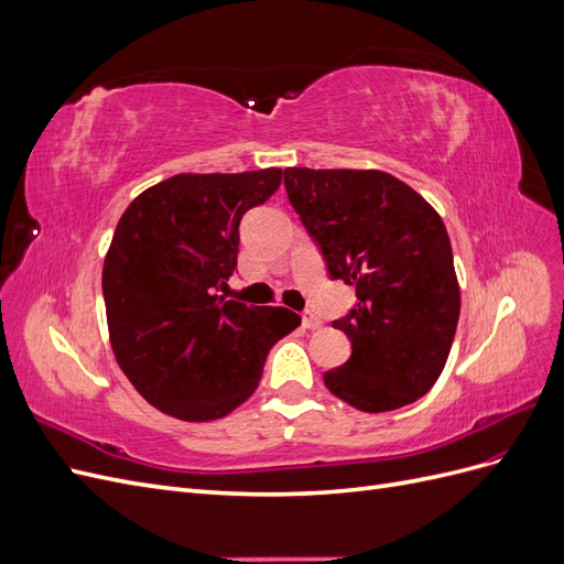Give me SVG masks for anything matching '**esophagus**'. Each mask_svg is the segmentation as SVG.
<instances>
[{
	"mask_svg": "<svg viewBox=\"0 0 564 564\" xmlns=\"http://www.w3.org/2000/svg\"><path fill=\"white\" fill-rule=\"evenodd\" d=\"M303 327L305 329H319L322 319L315 313H303Z\"/></svg>",
	"mask_w": 564,
	"mask_h": 564,
	"instance_id": "1",
	"label": "esophagus"
}]
</instances>
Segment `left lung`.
Wrapping results in <instances>:
<instances>
[{"instance_id":"obj_1","label":"left lung","mask_w":564,"mask_h":564,"mask_svg":"<svg viewBox=\"0 0 564 564\" xmlns=\"http://www.w3.org/2000/svg\"><path fill=\"white\" fill-rule=\"evenodd\" d=\"M284 185L332 280L357 296L350 315L334 322L352 355L324 371V386L369 414L416 402L447 365L460 313L440 214L379 169L289 166Z\"/></svg>"}]
</instances>
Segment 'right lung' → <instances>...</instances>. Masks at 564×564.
<instances>
[{
	"label": "right lung",
	"mask_w": 564,
	"mask_h": 564,
	"mask_svg": "<svg viewBox=\"0 0 564 564\" xmlns=\"http://www.w3.org/2000/svg\"><path fill=\"white\" fill-rule=\"evenodd\" d=\"M282 169L176 174L135 197L115 228L104 299L115 360L131 386L181 421L228 416L259 388L268 350L301 317L282 305L224 301L240 220Z\"/></svg>",
	"instance_id": "1"
}]
</instances>
